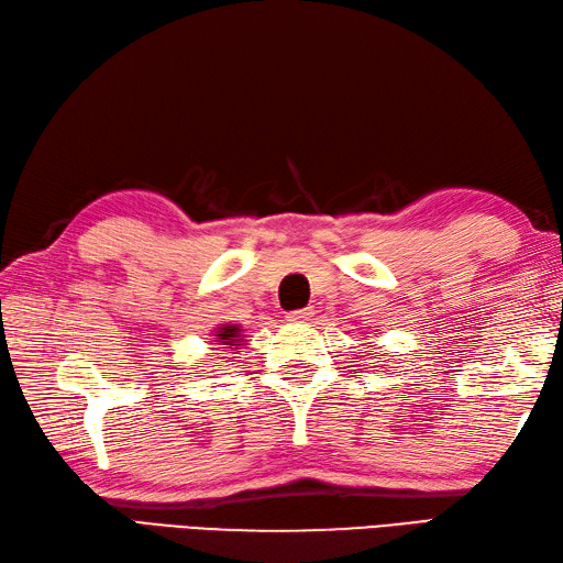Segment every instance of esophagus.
I'll use <instances>...</instances> for the list:
<instances>
[{
  "label": "esophagus",
  "mask_w": 563,
  "mask_h": 563,
  "mask_svg": "<svg viewBox=\"0 0 563 563\" xmlns=\"http://www.w3.org/2000/svg\"><path fill=\"white\" fill-rule=\"evenodd\" d=\"M309 318H311V309H296V311L286 313V321H291V323H303V321H309Z\"/></svg>",
  "instance_id": "34e87169"
}]
</instances>
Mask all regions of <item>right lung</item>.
<instances>
[{"label": "right lung", "mask_w": 563, "mask_h": 563, "mask_svg": "<svg viewBox=\"0 0 563 563\" xmlns=\"http://www.w3.org/2000/svg\"><path fill=\"white\" fill-rule=\"evenodd\" d=\"M218 335H220L222 345H232V343H235V338L240 335V328H235V325H225V328H220Z\"/></svg>", "instance_id": "1"}]
</instances>
